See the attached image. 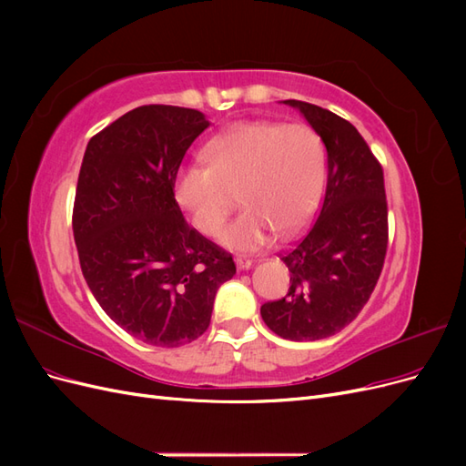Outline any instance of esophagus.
Instances as JSON below:
<instances>
[{
  "label": "esophagus",
  "instance_id": "34e87169",
  "mask_svg": "<svg viewBox=\"0 0 466 466\" xmlns=\"http://www.w3.org/2000/svg\"><path fill=\"white\" fill-rule=\"evenodd\" d=\"M235 264L241 268V270H248V268L252 266V260L248 257H237L235 258Z\"/></svg>",
  "mask_w": 466,
  "mask_h": 466
}]
</instances>
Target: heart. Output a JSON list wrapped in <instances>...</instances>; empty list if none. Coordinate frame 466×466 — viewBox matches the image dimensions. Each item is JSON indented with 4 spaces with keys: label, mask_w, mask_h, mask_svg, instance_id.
Segmentation results:
<instances>
[{
    "label": "heart",
    "mask_w": 466,
    "mask_h": 466,
    "mask_svg": "<svg viewBox=\"0 0 466 466\" xmlns=\"http://www.w3.org/2000/svg\"><path fill=\"white\" fill-rule=\"evenodd\" d=\"M208 167H185L175 198L190 223L216 235L235 202L243 214L219 233L233 248H257L276 231L293 235L313 216L327 177V149L307 124L238 122L204 149Z\"/></svg>",
    "instance_id": "heart-1"
}]
</instances>
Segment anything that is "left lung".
I'll return each mask as SVG.
<instances>
[{
    "label": "left lung",
    "instance_id": "obj_1",
    "mask_svg": "<svg viewBox=\"0 0 466 466\" xmlns=\"http://www.w3.org/2000/svg\"><path fill=\"white\" fill-rule=\"evenodd\" d=\"M301 110L329 153L320 214L301 238L279 252L286 262V298L260 307L266 327L293 342L340 332L370 301L387 255L389 214L383 167L348 120L311 103Z\"/></svg>",
    "mask_w": 466,
    "mask_h": 466
}]
</instances>
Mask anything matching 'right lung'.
<instances>
[{
	"label": "right lung",
	"mask_w": 466,
	"mask_h": 466,
	"mask_svg": "<svg viewBox=\"0 0 466 466\" xmlns=\"http://www.w3.org/2000/svg\"><path fill=\"white\" fill-rule=\"evenodd\" d=\"M209 122L202 112L144 105L95 134L83 155L74 238L83 278L103 311L137 340L178 348L200 338L231 252L187 223L175 180Z\"/></svg>",
	"instance_id": "1"
}]
</instances>
